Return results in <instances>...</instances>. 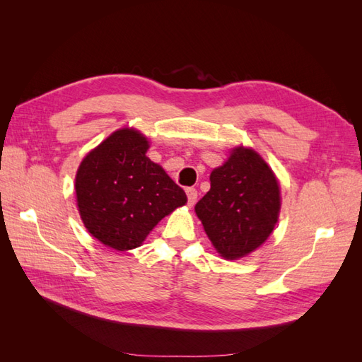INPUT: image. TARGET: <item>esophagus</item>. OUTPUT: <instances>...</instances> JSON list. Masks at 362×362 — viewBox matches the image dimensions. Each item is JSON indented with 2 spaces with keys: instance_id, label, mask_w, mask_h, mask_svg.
Here are the masks:
<instances>
[{
  "instance_id": "esophagus-1",
  "label": "esophagus",
  "mask_w": 362,
  "mask_h": 362,
  "mask_svg": "<svg viewBox=\"0 0 362 362\" xmlns=\"http://www.w3.org/2000/svg\"><path fill=\"white\" fill-rule=\"evenodd\" d=\"M185 193H187L189 205H190V206H193V205H194V202H196V199H198V190L193 189V187H189V189H185Z\"/></svg>"
}]
</instances>
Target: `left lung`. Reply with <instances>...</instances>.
Segmentation results:
<instances>
[{"label": "left lung", "instance_id": "left-lung-1", "mask_svg": "<svg viewBox=\"0 0 362 362\" xmlns=\"http://www.w3.org/2000/svg\"><path fill=\"white\" fill-rule=\"evenodd\" d=\"M210 184L194 213L217 254L233 261L264 245L281 211L279 181L267 161L254 148L234 146Z\"/></svg>", "mask_w": 362, "mask_h": 362}]
</instances>
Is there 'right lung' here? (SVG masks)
<instances>
[{
    "label": "right lung",
    "instance_id": "1",
    "mask_svg": "<svg viewBox=\"0 0 362 362\" xmlns=\"http://www.w3.org/2000/svg\"><path fill=\"white\" fill-rule=\"evenodd\" d=\"M148 137L119 128L81 160L75 175L76 208L89 234L115 250H131L163 217L187 204L184 190L146 152Z\"/></svg>",
    "mask_w": 362,
    "mask_h": 362
}]
</instances>
